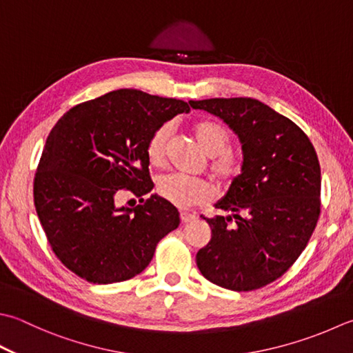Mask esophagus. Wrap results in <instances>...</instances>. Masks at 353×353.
<instances>
[{"mask_svg": "<svg viewBox=\"0 0 353 353\" xmlns=\"http://www.w3.org/2000/svg\"><path fill=\"white\" fill-rule=\"evenodd\" d=\"M181 220H182V223H190V222H192V220H196V214L181 212Z\"/></svg>", "mask_w": 353, "mask_h": 353, "instance_id": "esophagus-1", "label": "esophagus"}]
</instances>
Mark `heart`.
<instances>
[{
    "mask_svg": "<svg viewBox=\"0 0 353 353\" xmlns=\"http://www.w3.org/2000/svg\"><path fill=\"white\" fill-rule=\"evenodd\" d=\"M194 134L203 153L212 157L211 171L222 185H230L241 171L240 159L230 150L231 136L225 127L212 121L192 123ZM171 127L168 123L159 127L147 143V157L153 167H162L167 157ZM157 194L177 208H190L192 205L206 202L211 197V185L202 179H192L182 174H167L157 181Z\"/></svg>",
    "mask_w": 353,
    "mask_h": 353,
    "instance_id": "obj_1",
    "label": "heart"
}]
</instances>
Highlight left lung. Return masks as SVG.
<instances>
[{
	"label": "left lung",
	"instance_id": "8db88e82",
	"mask_svg": "<svg viewBox=\"0 0 353 353\" xmlns=\"http://www.w3.org/2000/svg\"><path fill=\"white\" fill-rule=\"evenodd\" d=\"M239 136L241 172L216 203L228 216L206 219L211 240L196 255L206 280L254 291L281 277L320 216L321 170L314 145L296 123L252 98L190 101Z\"/></svg>",
	"mask_w": 353,
	"mask_h": 353
}]
</instances>
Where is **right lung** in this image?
Instances as JSON below:
<instances>
[{"mask_svg": "<svg viewBox=\"0 0 353 353\" xmlns=\"http://www.w3.org/2000/svg\"><path fill=\"white\" fill-rule=\"evenodd\" d=\"M181 99L121 88L68 110L48 134L33 182L34 208L53 252L96 285L133 279L181 223L179 211L151 194L147 143L176 114ZM122 190L141 205H117Z\"/></svg>", "mask_w": 353, "mask_h": 353, "instance_id": "right-lung-1", "label": "right lung"}]
</instances>
